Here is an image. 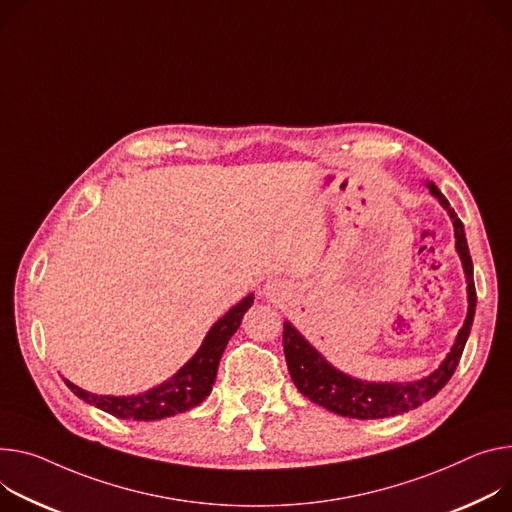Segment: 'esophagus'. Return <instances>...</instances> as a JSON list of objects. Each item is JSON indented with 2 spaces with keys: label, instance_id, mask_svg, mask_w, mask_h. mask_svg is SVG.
<instances>
[{
  "label": "esophagus",
  "instance_id": "esophagus-1",
  "mask_svg": "<svg viewBox=\"0 0 512 512\" xmlns=\"http://www.w3.org/2000/svg\"><path fill=\"white\" fill-rule=\"evenodd\" d=\"M263 294H265L267 298H271V300L280 298V294H282V284H277V282H267V284H265V288H263Z\"/></svg>",
  "mask_w": 512,
  "mask_h": 512
}]
</instances>
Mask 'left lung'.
Masks as SVG:
<instances>
[{
    "label": "left lung",
    "mask_w": 512,
    "mask_h": 512,
    "mask_svg": "<svg viewBox=\"0 0 512 512\" xmlns=\"http://www.w3.org/2000/svg\"><path fill=\"white\" fill-rule=\"evenodd\" d=\"M431 196L439 200V204L447 210L453 232H455V251L461 259L463 273H466L468 284V314L463 320V327L459 329L449 353L439 363L435 371L421 380L412 382H367L353 378L345 371L337 369L316 351L306 337L294 327L290 320L284 322V353L288 361L290 376L296 388L310 398L314 404L327 408L335 414L349 416V418H386L408 412L418 408L431 400L453 376V371L459 363L463 347L468 343L472 322L476 314V286H474V265L468 249L466 232L463 224L457 218L455 210L447 202V198L439 192L433 181H425Z\"/></svg>",
    "instance_id": "8db88e82"
}]
</instances>
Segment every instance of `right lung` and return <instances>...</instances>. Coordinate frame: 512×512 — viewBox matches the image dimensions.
<instances>
[{"label": "right lung", "mask_w": 512, "mask_h": 512, "mask_svg": "<svg viewBox=\"0 0 512 512\" xmlns=\"http://www.w3.org/2000/svg\"><path fill=\"white\" fill-rule=\"evenodd\" d=\"M253 300V294L245 296L222 318H218L206 333L200 349L192 355V359L188 363H183V367H179L177 374H173L169 380L147 392L130 396L94 394L75 386L65 378L63 380L77 398L116 418H130V421H161V418L190 410L204 402L206 396H210L226 343L241 327V320L245 312L253 306Z\"/></svg>", "instance_id": "right-lung-1"}]
</instances>
